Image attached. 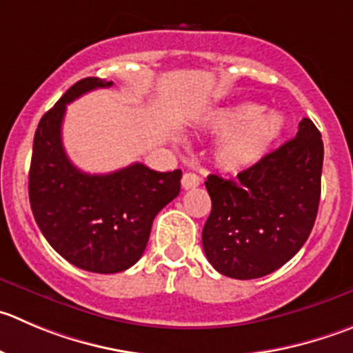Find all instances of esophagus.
<instances>
[{"mask_svg": "<svg viewBox=\"0 0 353 353\" xmlns=\"http://www.w3.org/2000/svg\"><path fill=\"white\" fill-rule=\"evenodd\" d=\"M201 183V179L197 176L196 173H185L182 176V187L183 189H194V187H197Z\"/></svg>", "mask_w": 353, "mask_h": 353, "instance_id": "34e87169", "label": "esophagus"}]
</instances>
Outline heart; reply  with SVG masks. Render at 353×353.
<instances>
[{
	"label": "heart",
	"instance_id": "1",
	"mask_svg": "<svg viewBox=\"0 0 353 353\" xmlns=\"http://www.w3.org/2000/svg\"><path fill=\"white\" fill-rule=\"evenodd\" d=\"M204 132L223 137L214 149V161L225 171H244L260 163L281 139L284 119L275 112H263L253 102H239L214 109L204 117Z\"/></svg>",
	"mask_w": 353,
	"mask_h": 353
}]
</instances>
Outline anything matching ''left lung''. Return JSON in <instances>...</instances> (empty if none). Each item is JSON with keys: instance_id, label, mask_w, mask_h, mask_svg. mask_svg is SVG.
<instances>
[{"instance_id": "1", "label": "left lung", "mask_w": 353, "mask_h": 353, "mask_svg": "<svg viewBox=\"0 0 353 353\" xmlns=\"http://www.w3.org/2000/svg\"><path fill=\"white\" fill-rule=\"evenodd\" d=\"M324 145L303 117L294 139L236 179L210 174L211 213L203 229L208 261L232 279L272 274L300 251L321 201Z\"/></svg>"}]
</instances>
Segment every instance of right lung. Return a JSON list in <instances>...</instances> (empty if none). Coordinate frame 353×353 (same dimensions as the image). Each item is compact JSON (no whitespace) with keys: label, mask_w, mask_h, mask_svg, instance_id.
<instances>
[{"label":"right lung","mask_w":353,"mask_h":353,"mask_svg":"<svg viewBox=\"0 0 353 353\" xmlns=\"http://www.w3.org/2000/svg\"><path fill=\"white\" fill-rule=\"evenodd\" d=\"M112 81L85 78L41 117L34 133L29 201L50 246L69 263L116 274L143 254L156 214L180 194L182 171L159 173L135 163L107 174L78 170L62 145L67 103Z\"/></svg>","instance_id":"add662e5"}]
</instances>
